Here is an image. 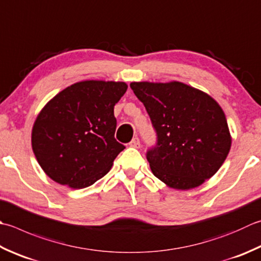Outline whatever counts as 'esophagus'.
Segmentation results:
<instances>
[{"label":"esophagus","instance_id":"34e87169","mask_svg":"<svg viewBox=\"0 0 261 261\" xmlns=\"http://www.w3.org/2000/svg\"><path fill=\"white\" fill-rule=\"evenodd\" d=\"M129 146L132 147V148H139V147H140V140H139V138H138V137L134 138V139H132L131 142L129 144Z\"/></svg>","mask_w":261,"mask_h":261}]
</instances>
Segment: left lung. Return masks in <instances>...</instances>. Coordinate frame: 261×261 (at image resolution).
I'll list each match as a JSON object with an SVG mask.
<instances>
[{"instance_id":"obj_1","label":"left lung","mask_w":261,"mask_h":261,"mask_svg":"<svg viewBox=\"0 0 261 261\" xmlns=\"http://www.w3.org/2000/svg\"><path fill=\"white\" fill-rule=\"evenodd\" d=\"M130 87L157 132V147L147 152L152 174L176 190L197 188L215 175L232 145L217 101L180 81H134Z\"/></svg>"}]
</instances>
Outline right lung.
<instances>
[{"label":"right lung","instance_id":"obj_1","mask_svg":"<svg viewBox=\"0 0 261 261\" xmlns=\"http://www.w3.org/2000/svg\"><path fill=\"white\" fill-rule=\"evenodd\" d=\"M126 89L123 81L85 80L46 103L32 130L33 151L46 175L84 189L109 173L125 148L114 138V106Z\"/></svg>","mask_w":261,"mask_h":261}]
</instances>
